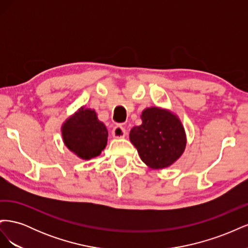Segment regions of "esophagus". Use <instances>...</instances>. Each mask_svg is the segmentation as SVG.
<instances>
[{"label": "esophagus", "instance_id": "esophagus-1", "mask_svg": "<svg viewBox=\"0 0 248 248\" xmlns=\"http://www.w3.org/2000/svg\"><path fill=\"white\" fill-rule=\"evenodd\" d=\"M111 134L115 139H122L126 136V130L122 126H116L114 127V129H112Z\"/></svg>", "mask_w": 248, "mask_h": 248}]
</instances>
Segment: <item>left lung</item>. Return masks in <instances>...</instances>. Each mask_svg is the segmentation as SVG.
Masks as SVG:
<instances>
[{"mask_svg": "<svg viewBox=\"0 0 248 248\" xmlns=\"http://www.w3.org/2000/svg\"><path fill=\"white\" fill-rule=\"evenodd\" d=\"M141 125L134 126L129 139L140 159L154 170L171 166L186 147L184 127L170 110L149 108L141 112Z\"/></svg>", "mask_w": 248, "mask_h": 248, "instance_id": "1", "label": "left lung"}]
</instances>
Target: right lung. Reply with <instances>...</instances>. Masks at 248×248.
I'll list each match as a JSON object with an SVG mask.
<instances>
[{
    "mask_svg": "<svg viewBox=\"0 0 248 248\" xmlns=\"http://www.w3.org/2000/svg\"><path fill=\"white\" fill-rule=\"evenodd\" d=\"M62 136L65 146L71 152L89 160L100 155L106 148L108 132L94 109L80 108L63 124Z\"/></svg>",
    "mask_w": 248,
    "mask_h": 248,
    "instance_id": "1",
    "label": "right lung"
}]
</instances>
